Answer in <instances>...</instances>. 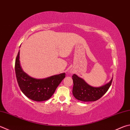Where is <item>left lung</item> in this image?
<instances>
[{
	"instance_id": "obj_1",
	"label": "left lung",
	"mask_w": 130,
	"mask_h": 130,
	"mask_svg": "<svg viewBox=\"0 0 130 130\" xmlns=\"http://www.w3.org/2000/svg\"><path fill=\"white\" fill-rule=\"evenodd\" d=\"M73 81V94L78 100L84 102H91L99 100L107 92L111 86L112 78L108 83L101 87L90 86L84 80L76 74L72 76Z\"/></svg>"
}]
</instances>
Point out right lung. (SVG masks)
Listing matches in <instances>:
<instances>
[{
	"label": "right lung",
	"instance_id": "add662e5",
	"mask_svg": "<svg viewBox=\"0 0 130 130\" xmlns=\"http://www.w3.org/2000/svg\"><path fill=\"white\" fill-rule=\"evenodd\" d=\"M19 55V51L15 61V69L20 90L26 96L33 101L41 102L49 100L65 77V73H61L44 79L34 78L22 70L20 64Z\"/></svg>",
	"mask_w": 130,
	"mask_h": 130
}]
</instances>
